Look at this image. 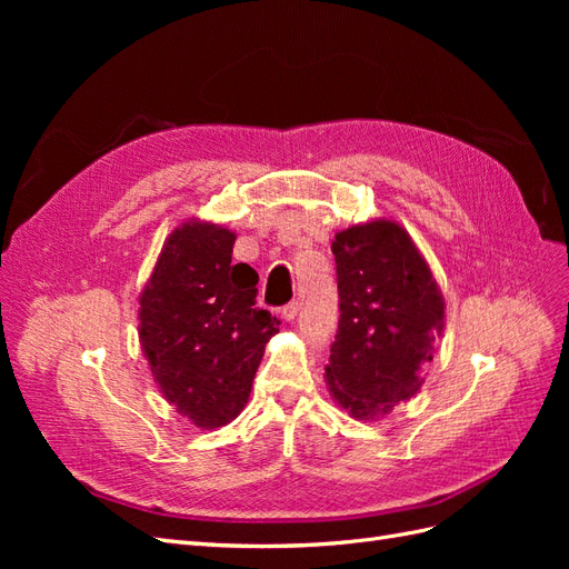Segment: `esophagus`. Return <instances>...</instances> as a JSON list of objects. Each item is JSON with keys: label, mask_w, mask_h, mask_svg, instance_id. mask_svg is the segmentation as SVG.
I'll return each mask as SVG.
<instances>
[{"label": "esophagus", "mask_w": 569, "mask_h": 569, "mask_svg": "<svg viewBox=\"0 0 569 569\" xmlns=\"http://www.w3.org/2000/svg\"><path fill=\"white\" fill-rule=\"evenodd\" d=\"M301 311V301H289L287 306H282V318L284 320H295Z\"/></svg>", "instance_id": "1"}]
</instances>
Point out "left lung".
Returning <instances> with one entry per match:
<instances>
[{
	"mask_svg": "<svg viewBox=\"0 0 569 569\" xmlns=\"http://www.w3.org/2000/svg\"><path fill=\"white\" fill-rule=\"evenodd\" d=\"M332 253L341 316L325 377L343 410L372 420L420 389V370L443 330V297L391 220L337 232Z\"/></svg>",
	"mask_w": 569,
	"mask_h": 569,
	"instance_id": "left-lung-1",
	"label": "left lung"
}]
</instances>
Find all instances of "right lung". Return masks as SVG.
Wrapping results in <instances>:
<instances>
[{"mask_svg":"<svg viewBox=\"0 0 569 569\" xmlns=\"http://www.w3.org/2000/svg\"><path fill=\"white\" fill-rule=\"evenodd\" d=\"M234 234L184 222L140 297V341L168 403L201 429L242 412L280 320L256 308L258 274L232 263Z\"/></svg>","mask_w":569,"mask_h":569,"instance_id":"add662e5","label":"right lung"}]
</instances>
